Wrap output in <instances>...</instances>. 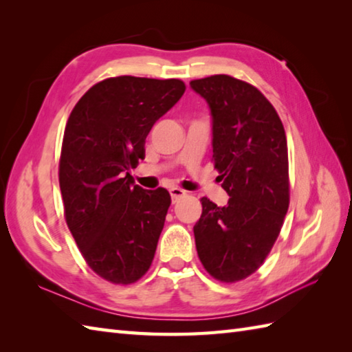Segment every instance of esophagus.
Masks as SVG:
<instances>
[{
    "mask_svg": "<svg viewBox=\"0 0 352 352\" xmlns=\"http://www.w3.org/2000/svg\"><path fill=\"white\" fill-rule=\"evenodd\" d=\"M169 193H170L172 203H177V201H178V199H180V198H183V197L186 195V192H184L183 189H180V188H172V189L169 190Z\"/></svg>",
    "mask_w": 352,
    "mask_h": 352,
    "instance_id": "1",
    "label": "esophagus"
}]
</instances>
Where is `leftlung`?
Here are the masks:
<instances>
[{
    "label": "left lung",
    "mask_w": 352,
    "mask_h": 352,
    "mask_svg": "<svg viewBox=\"0 0 352 352\" xmlns=\"http://www.w3.org/2000/svg\"><path fill=\"white\" fill-rule=\"evenodd\" d=\"M212 115L213 160L228 204L201 198L193 227L201 263L222 283L263 265L289 208L287 140L281 119L257 87L230 76L190 81Z\"/></svg>",
    "instance_id": "8db88e82"
}]
</instances>
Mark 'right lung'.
<instances>
[{
  "label": "right lung",
  "mask_w": 352,
  "mask_h": 352,
  "mask_svg": "<svg viewBox=\"0 0 352 352\" xmlns=\"http://www.w3.org/2000/svg\"><path fill=\"white\" fill-rule=\"evenodd\" d=\"M184 91L177 78H107L81 96L66 124L58 166L66 223L86 263L110 283L138 281L153 263L170 195L142 189L130 170Z\"/></svg>",
  "instance_id": "add662e5"
}]
</instances>
